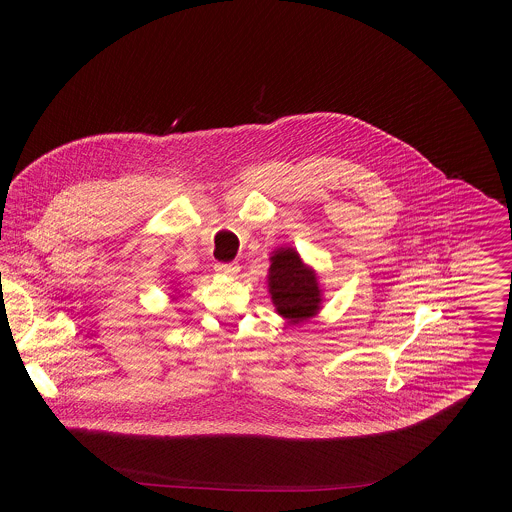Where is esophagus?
I'll use <instances>...</instances> for the list:
<instances>
[{"mask_svg":"<svg viewBox=\"0 0 512 512\" xmlns=\"http://www.w3.org/2000/svg\"><path fill=\"white\" fill-rule=\"evenodd\" d=\"M215 268L219 270L220 274H226V276H236L240 272L238 263H217Z\"/></svg>","mask_w":512,"mask_h":512,"instance_id":"1","label":"esophagus"}]
</instances>
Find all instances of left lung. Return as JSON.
Segmentation results:
<instances>
[{"label":"left lung","instance_id":"obj_1","mask_svg":"<svg viewBox=\"0 0 512 512\" xmlns=\"http://www.w3.org/2000/svg\"><path fill=\"white\" fill-rule=\"evenodd\" d=\"M268 292L278 313L292 324L317 315L320 290L317 276L305 267L292 247H282L270 257Z\"/></svg>","mask_w":512,"mask_h":512}]
</instances>
